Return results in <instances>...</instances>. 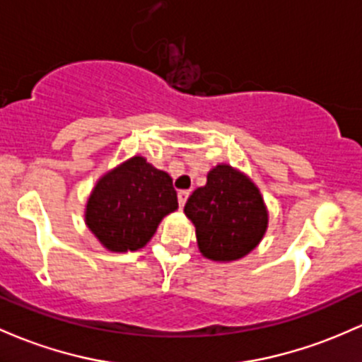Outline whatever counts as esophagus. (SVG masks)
Listing matches in <instances>:
<instances>
[{
	"instance_id": "34e87169",
	"label": "esophagus",
	"mask_w": 362,
	"mask_h": 362,
	"mask_svg": "<svg viewBox=\"0 0 362 362\" xmlns=\"http://www.w3.org/2000/svg\"><path fill=\"white\" fill-rule=\"evenodd\" d=\"M189 194V190H178V204H180V208H184V204L187 202Z\"/></svg>"
}]
</instances>
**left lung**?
<instances>
[{
	"label": "left lung",
	"mask_w": 362,
	"mask_h": 362,
	"mask_svg": "<svg viewBox=\"0 0 362 362\" xmlns=\"http://www.w3.org/2000/svg\"><path fill=\"white\" fill-rule=\"evenodd\" d=\"M185 214L194 226L199 251L211 261H237L249 254L268 228L259 189L239 170L216 165L204 187L185 202Z\"/></svg>",
	"instance_id": "left-lung-1"
}]
</instances>
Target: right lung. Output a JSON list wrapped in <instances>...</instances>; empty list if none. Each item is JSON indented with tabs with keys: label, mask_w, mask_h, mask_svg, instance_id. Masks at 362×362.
Returning a JSON list of instances; mask_svg holds the SVG:
<instances>
[{
	"label": "right lung",
	"mask_w": 362,
	"mask_h": 362,
	"mask_svg": "<svg viewBox=\"0 0 362 362\" xmlns=\"http://www.w3.org/2000/svg\"><path fill=\"white\" fill-rule=\"evenodd\" d=\"M177 208L172 177L134 156L99 178L87 199L86 225L108 251H137Z\"/></svg>",
	"instance_id": "1"
}]
</instances>
